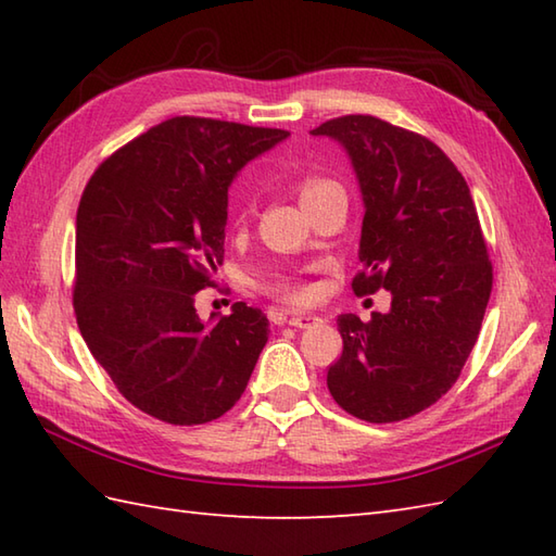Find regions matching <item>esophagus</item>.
Segmentation results:
<instances>
[{
    "label": "esophagus",
    "mask_w": 556,
    "mask_h": 556,
    "mask_svg": "<svg viewBox=\"0 0 556 556\" xmlns=\"http://www.w3.org/2000/svg\"><path fill=\"white\" fill-rule=\"evenodd\" d=\"M285 320H287V325H291V327L308 329V327H313V325L320 323V317H315V315H305V313H293V315H287Z\"/></svg>",
    "instance_id": "obj_1"
}]
</instances>
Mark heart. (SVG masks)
Listing matches in <instances>:
<instances>
[{"label":"heart","mask_w":556,"mask_h":556,"mask_svg":"<svg viewBox=\"0 0 556 556\" xmlns=\"http://www.w3.org/2000/svg\"><path fill=\"white\" fill-rule=\"evenodd\" d=\"M332 188H339L332 179H325V176H305V179L299 186L301 203H305V200H311V198L323 195L327 191H332ZM271 291L279 293L281 299L291 301V303H303V301L311 299V289L301 285V281H293V279L275 281V285H271Z\"/></svg>","instance_id":"b5f03b06"}]
</instances>
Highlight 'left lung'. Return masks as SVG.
I'll return each instance as SVG.
<instances>
[{"label": "left lung", "mask_w": 556, "mask_h": 556, "mask_svg": "<svg viewBox=\"0 0 556 556\" xmlns=\"http://www.w3.org/2000/svg\"><path fill=\"white\" fill-rule=\"evenodd\" d=\"M346 148L365 217L351 289L392 293L368 323L339 315L344 351L329 365L337 404L365 422H396L440 401L473 351L492 293V263L468 184L442 148L370 114L320 124Z\"/></svg>", "instance_id": "obj_1"}]
</instances>
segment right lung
Returning a JSON list of instances; mask_svg holds the SVG:
<instances>
[{"label": "right lung", "mask_w": 556, "mask_h": 556, "mask_svg": "<svg viewBox=\"0 0 556 556\" xmlns=\"http://www.w3.org/2000/svg\"><path fill=\"white\" fill-rule=\"evenodd\" d=\"M285 128L174 116L104 160L76 215L74 311L119 394L169 425L224 416L245 392L269 323L233 303L200 323L224 257L227 191Z\"/></svg>", "instance_id": "1"}]
</instances>
